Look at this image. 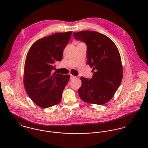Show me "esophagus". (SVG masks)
<instances>
[{
    "mask_svg": "<svg viewBox=\"0 0 148 148\" xmlns=\"http://www.w3.org/2000/svg\"><path fill=\"white\" fill-rule=\"evenodd\" d=\"M76 77V76H75L72 75H70V79H71V80H73V79H75Z\"/></svg>",
    "mask_w": 148,
    "mask_h": 148,
    "instance_id": "34e87169",
    "label": "esophagus"
}]
</instances>
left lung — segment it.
<instances>
[{
  "label": "left lung",
  "mask_w": 148,
  "mask_h": 148,
  "mask_svg": "<svg viewBox=\"0 0 148 148\" xmlns=\"http://www.w3.org/2000/svg\"><path fill=\"white\" fill-rule=\"evenodd\" d=\"M73 35L75 39L86 44L87 64L93 68L90 79L80 78L79 96L88 103L106 104L113 97L123 79L119 51L110 39L99 32L82 31Z\"/></svg>",
  "instance_id": "left-lung-1"
}]
</instances>
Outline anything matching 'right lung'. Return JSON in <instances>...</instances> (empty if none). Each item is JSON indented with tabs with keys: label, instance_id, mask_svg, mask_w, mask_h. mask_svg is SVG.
I'll list each match as a JSON object with an SVG mask.
<instances>
[{
	"label": "right lung",
	"instance_id": "add662e5",
	"mask_svg": "<svg viewBox=\"0 0 148 148\" xmlns=\"http://www.w3.org/2000/svg\"><path fill=\"white\" fill-rule=\"evenodd\" d=\"M72 32L56 33L42 38L29 48L24 65L25 89L37 105L43 108L58 104L69 80V75L52 73L55 63L63 58L64 49Z\"/></svg>",
	"mask_w": 148,
	"mask_h": 148
}]
</instances>
